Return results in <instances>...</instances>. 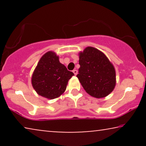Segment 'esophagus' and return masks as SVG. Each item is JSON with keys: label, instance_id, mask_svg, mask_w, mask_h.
Instances as JSON below:
<instances>
[{"label": "esophagus", "instance_id": "1", "mask_svg": "<svg viewBox=\"0 0 146 146\" xmlns=\"http://www.w3.org/2000/svg\"><path fill=\"white\" fill-rule=\"evenodd\" d=\"M73 72H74V75H77V74H78V70H73Z\"/></svg>", "mask_w": 146, "mask_h": 146}]
</instances>
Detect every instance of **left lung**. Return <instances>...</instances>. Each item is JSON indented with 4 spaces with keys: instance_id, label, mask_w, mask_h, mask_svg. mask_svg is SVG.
<instances>
[{
    "instance_id": "obj_1",
    "label": "left lung",
    "mask_w": 146,
    "mask_h": 146,
    "mask_svg": "<svg viewBox=\"0 0 146 146\" xmlns=\"http://www.w3.org/2000/svg\"><path fill=\"white\" fill-rule=\"evenodd\" d=\"M77 78L86 92L101 98L109 95L115 86V70L106 56L97 48L88 46L79 53Z\"/></svg>"
}]
</instances>
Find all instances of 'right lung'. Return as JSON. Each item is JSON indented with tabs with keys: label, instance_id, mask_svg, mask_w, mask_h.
I'll use <instances>...</instances> for the list:
<instances>
[{
	"label": "right lung",
	"instance_id": "1",
	"mask_svg": "<svg viewBox=\"0 0 146 146\" xmlns=\"http://www.w3.org/2000/svg\"><path fill=\"white\" fill-rule=\"evenodd\" d=\"M52 51L44 54L32 76V85L37 94L48 99L58 98L64 92L68 82L74 76Z\"/></svg>",
	"mask_w": 146,
	"mask_h": 146
}]
</instances>
